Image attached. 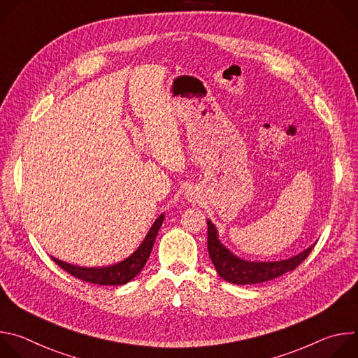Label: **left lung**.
<instances>
[{
	"instance_id": "1",
	"label": "left lung",
	"mask_w": 358,
	"mask_h": 358,
	"mask_svg": "<svg viewBox=\"0 0 358 358\" xmlns=\"http://www.w3.org/2000/svg\"><path fill=\"white\" fill-rule=\"evenodd\" d=\"M208 224V253L217 269V273L227 282L234 285H255L276 279L286 272L294 271L312 252L316 242L289 259L280 261H246L232 253L220 239L217 227L207 220Z\"/></svg>"
}]
</instances>
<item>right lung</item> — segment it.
I'll list each match as a JSON object with an SVG mask.
<instances>
[{"instance_id": "add662e5", "label": "right lung", "mask_w": 358, "mask_h": 358, "mask_svg": "<svg viewBox=\"0 0 358 358\" xmlns=\"http://www.w3.org/2000/svg\"><path fill=\"white\" fill-rule=\"evenodd\" d=\"M164 218H166L164 214H160V217L148 229L145 238L138 245V248L130 255V257H127L126 259H123L115 265L99 266V268H83V266H76V265L59 261L54 257H52V259L64 271H66L68 273H71L72 276H75L83 282H89V283H94V285H103V286L124 285V283L130 282L131 279H134L144 268V265L150 257V253H151L152 245H155V242H156L159 229L163 225Z\"/></svg>"}]
</instances>
